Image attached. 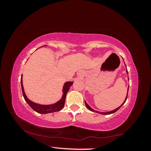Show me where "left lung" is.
Wrapping results in <instances>:
<instances>
[{
    "instance_id": "1",
    "label": "left lung",
    "mask_w": 151,
    "mask_h": 151,
    "mask_svg": "<svg viewBox=\"0 0 151 151\" xmlns=\"http://www.w3.org/2000/svg\"><path fill=\"white\" fill-rule=\"evenodd\" d=\"M124 65H125V66H126V65H125L124 64ZM126 68H127V66H126ZM126 73H127V75H128V70H127V69L126 70ZM128 80H129V76H128ZM129 86H128V88H127V96H126V98H125V99H124V102L123 103H122V104H121V106H119L118 108H116V109H114V110H112V111H109V112H99V111H94V110L93 109H92L91 107L88 105V104H87V103H86V102L85 101V104H86V106L87 107V109H88V110H90L91 111H92V112H96V113H99V114H104V115H106V114H112V113H114V112H116L117 111H118V110L121 108V107L123 105V104H124V103L125 102H126V101H127V96H128V92H129Z\"/></svg>"
}]
</instances>
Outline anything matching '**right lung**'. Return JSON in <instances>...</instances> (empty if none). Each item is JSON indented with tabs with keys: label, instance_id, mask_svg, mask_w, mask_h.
<instances>
[{
	"label": "right lung",
	"instance_id": "1",
	"mask_svg": "<svg viewBox=\"0 0 151 151\" xmlns=\"http://www.w3.org/2000/svg\"><path fill=\"white\" fill-rule=\"evenodd\" d=\"M45 46L46 45H44L43 47H45ZM20 83H21L22 94H23L25 101L27 102L28 104H29V105L35 111L37 112L38 113L47 114V113H51V112L59 111L63 108L64 105H65L66 95V94H67L68 90H69L70 87L73 84V82L72 81L66 82V83L64 84L63 87V95H62V97H61V99L59 101H58L57 103L50 104H41L39 103H36L35 102H32V101H30V99H28L26 94H25L23 85H22V75L21 76V79H20Z\"/></svg>",
	"mask_w": 151,
	"mask_h": 151
}]
</instances>
